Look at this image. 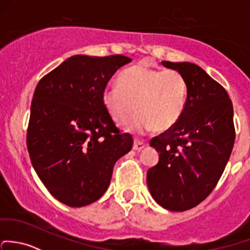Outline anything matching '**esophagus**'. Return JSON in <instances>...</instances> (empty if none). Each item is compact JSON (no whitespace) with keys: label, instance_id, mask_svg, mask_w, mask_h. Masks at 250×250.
Wrapping results in <instances>:
<instances>
[{"label":"esophagus","instance_id":"1","mask_svg":"<svg viewBox=\"0 0 250 250\" xmlns=\"http://www.w3.org/2000/svg\"><path fill=\"white\" fill-rule=\"evenodd\" d=\"M145 147H146V143H145V141L138 140V139H135V140H134L133 148L135 149V151H141V149L145 148Z\"/></svg>","mask_w":250,"mask_h":250}]
</instances>
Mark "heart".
Instances as JSON below:
<instances>
[{"mask_svg": "<svg viewBox=\"0 0 250 250\" xmlns=\"http://www.w3.org/2000/svg\"><path fill=\"white\" fill-rule=\"evenodd\" d=\"M120 83L107 85L103 103L112 120L125 125L140 112L130 125L136 134L167 130L178 122L187 104L188 83L176 69H158L136 64L125 69Z\"/></svg>", "mask_w": 250, "mask_h": 250, "instance_id": "obj_1", "label": "heart"}]
</instances>
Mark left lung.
Returning a JSON list of instances; mask_svg holds the SVG:
<instances>
[{
  "mask_svg": "<svg viewBox=\"0 0 250 250\" xmlns=\"http://www.w3.org/2000/svg\"><path fill=\"white\" fill-rule=\"evenodd\" d=\"M162 64L185 75L187 104L173 127L149 141L159 162L147 171V186L157 204L183 212L204 201L222 177L235 143L233 107L225 88L199 65Z\"/></svg>",
  "mask_w": 250,
  "mask_h": 250,
  "instance_id": "8db88e82",
  "label": "left lung"
}]
</instances>
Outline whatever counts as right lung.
<instances>
[{
  "label": "right lung",
  "mask_w": 250,
  "mask_h": 250,
  "mask_svg": "<svg viewBox=\"0 0 250 250\" xmlns=\"http://www.w3.org/2000/svg\"><path fill=\"white\" fill-rule=\"evenodd\" d=\"M122 55H75L41 79L31 104L27 149L52 196L70 207L97 201L106 191L115 163L132 149L105 109L103 91Z\"/></svg>",
  "instance_id": "add662e5"
}]
</instances>
